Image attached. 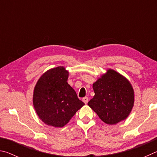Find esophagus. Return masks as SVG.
<instances>
[{
    "label": "esophagus",
    "instance_id": "obj_1",
    "mask_svg": "<svg viewBox=\"0 0 157 157\" xmlns=\"http://www.w3.org/2000/svg\"><path fill=\"white\" fill-rule=\"evenodd\" d=\"M83 101L85 103V104H87V103H88V98L86 97L83 98Z\"/></svg>",
    "mask_w": 157,
    "mask_h": 157
}]
</instances>
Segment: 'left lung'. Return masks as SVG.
Returning a JSON list of instances; mask_svg holds the SVG:
<instances>
[{
  "label": "left lung",
  "mask_w": 157,
  "mask_h": 157,
  "mask_svg": "<svg viewBox=\"0 0 157 157\" xmlns=\"http://www.w3.org/2000/svg\"><path fill=\"white\" fill-rule=\"evenodd\" d=\"M95 93L88 105L107 124L125 119L134 105V91L127 79L117 71L108 70L93 84Z\"/></svg>",
  "instance_id": "1"
}]
</instances>
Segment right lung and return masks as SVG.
I'll use <instances>...</instances> for the list:
<instances>
[{
    "mask_svg": "<svg viewBox=\"0 0 157 157\" xmlns=\"http://www.w3.org/2000/svg\"><path fill=\"white\" fill-rule=\"evenodd\" d=\"M68 74L63 67L51 69L36 85L33 103L38 116L47 125L63 127L85 105L67 83Z\"/></svg>",
    "mask_w": 157,
    "mask_h": 157,
    "instance_id": "right-lung-1",
    "label": "right lung"
}]
</instances>
